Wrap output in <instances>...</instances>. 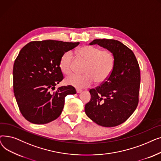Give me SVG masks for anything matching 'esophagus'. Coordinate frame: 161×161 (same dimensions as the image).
<instances>
[{
  "mask_svg": "<svg viewBox=\"0 0 161 161\" xmlns=\"http://www.w3.org/2000/svg\"><path fill=\"white\" fill-rule=\"evenodd\" d=\"M82 92L81 89H76V92H77V93H80V92Z\"/></svg>",
  "mask_w": 161,
  "mask_h": 161,
  "instance_id": "esophagus-1",
  "label": "esophagus"
}]
</instances>
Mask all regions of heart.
<instances>
[{"label": "heart", "mask_w": 161, "mask_h": 161, "mask_svg": "<svg viewBox=\"0 0 161 161\" xmlns=\"http://www.w3.org/2000/svg\"><path fill=\"white\" fill-rule=\"evenodd\" d=\"M80 58L87 61L83 75L72 74L66 79V83L78 88L90 86L96 81L98 83L105 82L111 75L115 65V58L110 51L101 50L91 46H84L78 50ZM73 53L65 52L61 57L59 67L66 75L72 71Z\"/></svg>", "instance_id": "heart-1"}]
</instances>
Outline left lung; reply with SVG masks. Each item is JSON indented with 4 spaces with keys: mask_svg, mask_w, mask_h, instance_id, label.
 I'll list each match as a JSON object with an SVG mask.
<instances>
[{
    "mask_svg": "<svg viewBox=\"0 0 161 161\" xmlns=\"http://www.w3.org/2000/svg\"><path fill=\"white\" fill-rule=\"evenodd\" d=\"M89 44H98L110 51L115 65L108 79L89 91L91 100L85 106V112L97 125L113 127L127 120L137 108L140 85L139 64L132 51L119 41L96 39Z\"/></svg>",
    "mask_w": 161,
    "mask_h": 161,
    "instance_id": "obj_1",
    "label": "left lung"
}]
</instances>
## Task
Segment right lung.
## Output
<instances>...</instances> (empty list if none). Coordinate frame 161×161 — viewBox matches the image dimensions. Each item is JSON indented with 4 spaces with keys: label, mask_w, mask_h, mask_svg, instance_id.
I'll return each instance as SVG.
<instances>
[{
    "label": "right lung",
    "mask_w": 161,
    "mask_h": 161,
    "mask_svg": "<svg viewBox=\"0 0 161 161\" xmlns=\"http://www.w3.org/2000/svg\"><path fill=\"white\" fill-rule=\"evenodd\" d=\"M79 44L34 41L21 49L14 64L13 87L19 110L28 121L42 125L55 120L62 113L65 97L76 93L70 86L52 90L63 79L61 56Z\"/></svg>",
    "instance_id": "1"
}]
</instances>
